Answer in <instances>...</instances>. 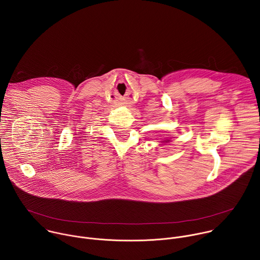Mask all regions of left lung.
<instances>
[{
  "instance_id": "left-lung-1",
  "label": "left lung",
  "mask_w": 260,
  "mask_h": 260,
  "mask_svg": "<svg viewBox=\"0 0 260 260\" xmlns=\"http://www.w3.org/2000/svg\"><path fill=\"white\" fill-rule=\"evenodd\" d=\"M170 140H165V141H162V143H168Z\"/></svg>"
}]
</instances>
